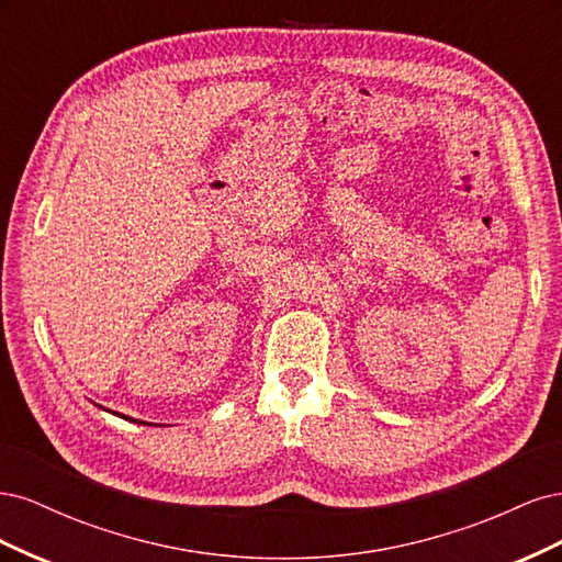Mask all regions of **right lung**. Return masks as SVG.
I'll use <instances>...</instances> for the list:
<instances>
[{
    "instance_id": "add662e5",
    "label": "right lung",
    "mask_w": 562,
    "mask_h": 562,
    "mask_svg": "<svg viewBox=\"0 0 562 562\" xmlns=\"http://www.w3.org/2000/svg\"><path fill=\"white\" fill-rule=\"evenodd\" d=\"M114 415H116V413H114ZM124 419H131V417H126V415H124ZM131 422H138V419H131ZM138 424H145V422H138Z\"/></svg>"
}]
</instances>
